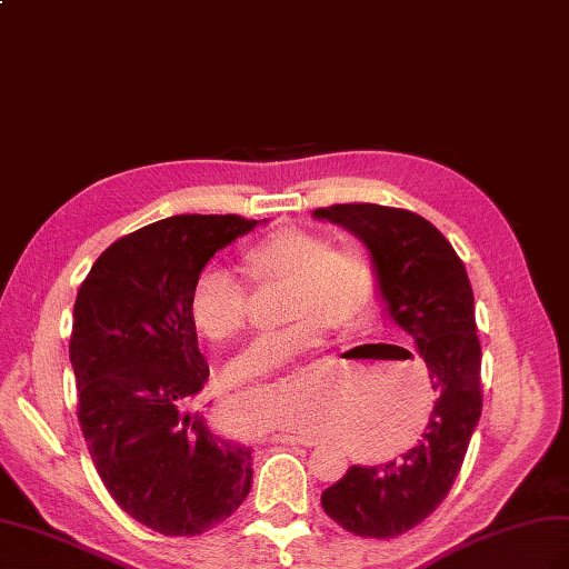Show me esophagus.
<instances>
[{
    "mask_svg": "<svg viewBox=\"0 0 569 569\" xmlns=\"http://www.w3.org/2000/svg\"><path fill=\"white\" fill-rule=\"evenodd\" d=\"M281 442H290V445H302V447H312L317 445L315 437L302 435V432H290V435H279Z\"/></svg>",
    "mask_w": 569,
    "mask_h": 569,
    "instance_id": "esophagus-1",
    "label": "esophagus"
}]
</instances>
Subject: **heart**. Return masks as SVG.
<instances>
[{
  "label": "heart",
  "instance_id": "heart-1",
  "mask_svg": "<svg viewBox=\"0 0 569 569\" xmlns=\"http://www.w3.org/2000/svg\"><path fill=\"white\" fill-rule=\"evenodd\" d=\"M240 271L254 288L286 286L279 331L257 339L232 362L236 380L269 375L322 343L325 329L356 331L366 327L380 305V281L370 257L356 244L329 242L308 228H281L242 247ZM189 319L203 339L228 343L250 325L247 286L226 269L207 267L189 288ZM286 403L308 420L310 372L298 380ZM395 455V451H391Z\"/></svg>",
  "mask_w": 569,
  "mask_h": 569
}]
</instances>
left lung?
Segmentation results:
<instances>
[{
    "mask_svg": "<svg viewBox=\"0 0 569 569\" xmlns=\"http://www.w3.org/2000/svg\"><path fill=\"white\" fill-rule=\"evenodd\" d=\"M315 216L368 244L387 310L413 337L437 391L411 449L380 466H351L322 492L325 512L346 531L395 538L447 498L483 409L473 290L455 247L423 216L380 203H333Z\"/></svg>",
    "mask_w": 569,
    "mask_h": 569,
    "instance_id": "1",
    "label": "left lung"
}]
</instances>
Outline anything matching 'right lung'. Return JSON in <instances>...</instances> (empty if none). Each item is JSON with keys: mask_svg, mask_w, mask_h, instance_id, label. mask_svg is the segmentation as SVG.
Here are the masks:
<instances>
[{"mask_svg": "<svg viewBox=\"0 0 569 569\" xmlns=\"http://www.w3.org/2000/svg\"><path fill=\"white\" fill-rule=\"evenodd\" d=\"M257 221L182 213L114 240L86 276L71 327L77 416L96 471L124 512L163 536H199L252 488V449L192 401L209 380L189 288Z\"/></svg>", "mask_w": 569, "mask_h": 569, "instance_id": "right-lung-1", "label": "right lung"}]
</instances>
